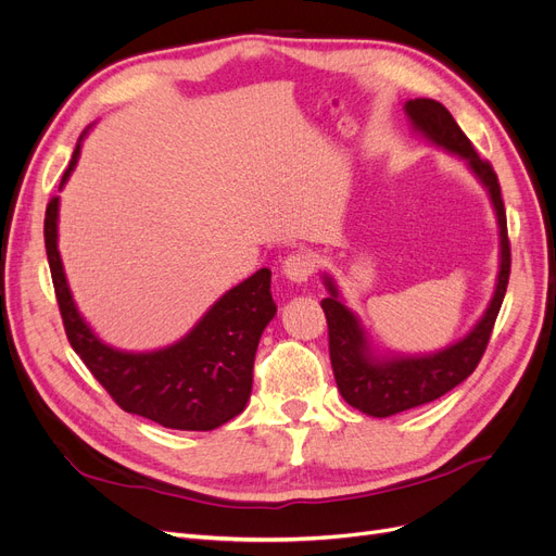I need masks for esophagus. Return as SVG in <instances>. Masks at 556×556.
<instances>
[{
    "label": "esophagus",
    "instance_id": "esophagus-1",
    "mask_svg": "<svg viewBox=\"0 0 556 556\" xmlns=\"http://www.w3.org/2000/svg\"><path fill=\"white\" fill-rule=\"evenodd\" d=\"M313 271H315V260H313L311 252H306V250L292 252V255H288L282 262V274L294 282L308 280L313 276Z\"/></svg>",
    "mask_w": 556,
    "mask_h": 556
}]
</instances>
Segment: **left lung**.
<instances>
[{
	"mask_svg": "<svg viewBox=\"0 0 556 556\" xmlns=\"http://www.w3.org/2000/svg\"><path fill=\"white\" fill-rule=\"evenodd\" d=\"M406 113L410 115L413 125L419 131H425L433 143L464 157L470 169L484 182V188L490 190L501 227V271L490 308H486L476 329L464 341L435 352V355L406 359L401 357L390 362H378L371 357L357 317L341 304L333 282L325 278L331 296L323 299V311L329 327V359L336 384H339V392L350 406L374 417H390L441 399L476 371L486 345H490V336L494 331V323L510 278L506 206H503L501 185L494 166L478 155L473 143L468 141L462 127L454 123V117L443 104L433 102V99H410L406 104Z\"/></svg>",
	"mask_w": 556,
	"mask_h": 556,
	"instance_id": "left-lung-1",
	"label": "left lung"
}]
</instances>
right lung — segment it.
Returning a JSON list of instances; mask_svg holds the SVG:
<instances>
[{"label":"right lung","instance_id":"add662e5","mask_svg":"<svg viewBox=\"0 0 556 556\" xmlns=\"http://www.w3.org/2000/svg\"><path fill=\"white\" fill-rule=\"evenodd\" d=\"M78 153L80 143L62 182L70 178ZM43 239L66 339L125 413L166 429L211 431L245 408L260 336L278 311L268 268L229 290L180 343L129 355L99 341L74 306L58 252V197L46 206Z\"/></svg>","mask_w":556,"mask_h":556}]
</instances>
